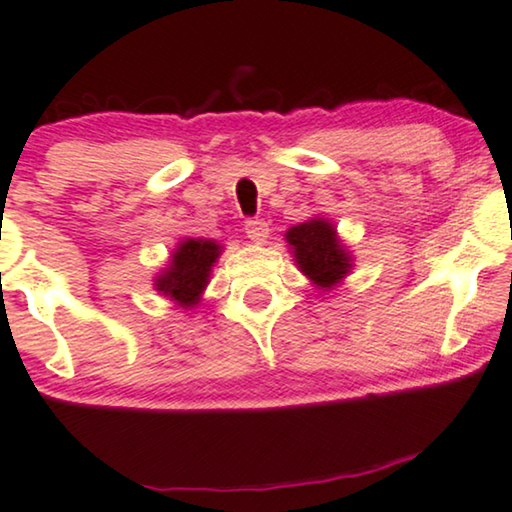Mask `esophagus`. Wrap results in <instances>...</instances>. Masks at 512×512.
I'll use <instances>...</instances> for the list:
<instances>
[{"label":"esophagus","mask_w":512,"mask_h":512,"mask_svg":"<svg viewBox=\"0 0 512 512\" xmlns=\"http://www.w3.org/2000/svg\"><path fill=\"white\" fill-rule=\"evenodd\" d=\"M246 234L253 243H264L266 236H269V223H266V220H262V218L246 220Z\"/></svg>","instance_id":"1"}]
</instances>
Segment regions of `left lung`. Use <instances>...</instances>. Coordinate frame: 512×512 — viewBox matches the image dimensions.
Listing matches in <instances>:
<instances>
[{"mask_svg":"<svg viewBox=\"0 0 512 512\" xmlns=\"http://www.w3.org/2000/svg\"><path fill=\"white\" fill-rule=\"evenodd\" d=\"M285 239L292 246L299 271L319 289L329 292L352 271L354 259L326 218H312L289 227Z\"/></svg>","mask_w":512,"mask_h":512,"instance_id":"left-lung-1","label":"left lung"}]
</instances>
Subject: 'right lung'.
<instances>
[{"instance_id": "right-lung-1", "label": "right lung", "mask_w": 512, "mask_h": 512, "mask_svg": "<svg viewBox=\"0 0 512 512\" xmlns=\"http://www.w3.org/2000/svg\"><path fill=\"white\" fill-rule=\"evenodd\" d=\"M220 253L223 246L211 239H183L172 253L167 269L156 276L154 287L181 308H195L204 287L209 285L211 269Z\"/></svg>"}]
</instances>
